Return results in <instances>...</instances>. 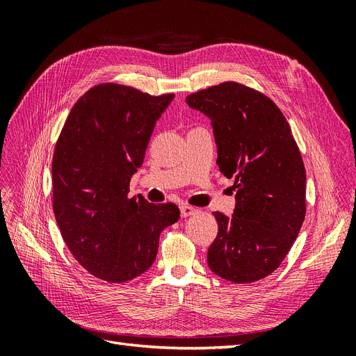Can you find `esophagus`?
Segmentation results:
<instances>
[{
    "mask_svg": "<svg viewBox=\"0 0 356 356\" xmlns=\"http://www.w3.org/2000/svg\"><path fill=\"white\" fill-rule=\"evenodd\" d=\"M196 212H197V209L193 207H188V204H182L181 207V217L182 218H187V217H190V215L196 213Z\"/></svg>",
    "mask_w": 356,
    "mask_h": 356,
    "instance_id": "34e87169",
    "label": "esophagus"
}]
</instances>
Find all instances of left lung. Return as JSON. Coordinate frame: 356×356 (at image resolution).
Wrapping results in <instances>:
<instances>
[{
  "mask_svg": "<svg viewBox=\"0 0 356 356\" xmlns=\"http://www.w3.org/2000/svg\"><path fill=\"white\" fill-rule=\"evenodd\" d=\"M211 118L217 165L234 179L232 217L213 212L218 234L208 266L220 277L250 284L273 273L306 215V170L284 114L266 95L225 81L186 98Z\"/></svg>",
  "mask_w": 356,
  "mask_h": 356,
  "instance_id": "1",
  "label": "left lung"
}]
</instances>
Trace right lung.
Segmentation results:
<instances>
[{
    "mask_svg": "<svg viewBox=\"0 0 356 356\" xmlns=\"http://www.w3.org/2000/svg\"><path fill=\"white\" fill-rule=\"evenodd\" d=\"M175 98L114 83L75 102L51 161L53 211L63 242L86 270L120 284L147 272L163 229L179 220L174 203L129 197L156 122Z\"/></svg>",
    "mask_w": 356,
    "mask_h": 356,
    "instance_id": "add662e5",
    "label": "right lung"
}]
</instances>
